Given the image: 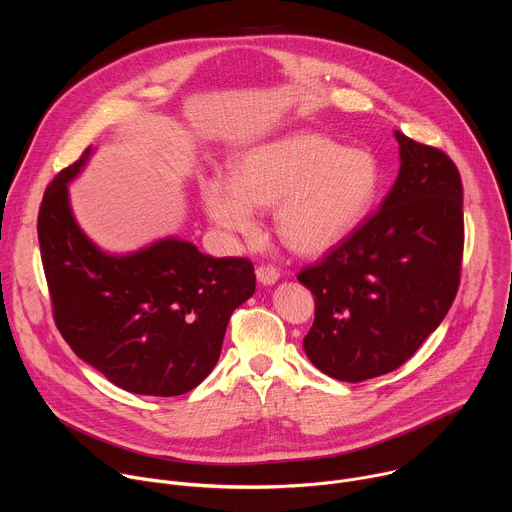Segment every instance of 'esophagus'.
<instances>
[{"mask_svg": "<svg viewBox=\"0 0 512 512\" xmlns=\"http://www.w3.org/2000/svg\"><path fill=\"white\" fill-rule=\"evenodd\" d=\"M255 273H257V281L263 285H271L279 279V269L273 265H259L255 269Z\"/></svg>", "mask_w": 512, "mask_h": 512, "instance_id": "obj_1", "label": "esophagus"}]
</instances>
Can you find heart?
I'll list each match as a JSON object with an SVG mask.
<instances>
[{
  "instance_id": "heart-1",
  "label": "heart",
  "mask_w": 512,
  "mask_h": 512,
  "mask_svg": "<svg viewBox=\"0 0 512 512\" xmlns=\"http://www.w3.org/2000/svg\"><path fill=\"white\" fill-rule=\"evenodd\" d=\"M379 186L371 152L302 131L253 145L235 160L233 178H204L202 202L212 223L239 235L257 231L255 206H275V233L283 245L320 255L358 227Z\"/></svg>"
}]
</instances>
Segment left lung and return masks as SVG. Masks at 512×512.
I'll return each mask as SVG.
<instances>
[{
	"label": "left lung",
	"mask_w": 512,
	"mask_h": 512,
	"mask_svg": "<svg viewBox=\"0 0 512 512\" xmlns=\"http://www.w3.org/2000/svg\"><path fill=\"white\" fill-rule=\"evenodd\" d=\"M395 137L401 168L379 210L298 273L316 302L306 354L346 383L399 369L442 324L460 285V172L442 150Z\"/></svg>",
	"instance_id": "left-lung-1"
}]
</instances>
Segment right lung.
Listing matches in <instances>:
<instances>
[{
  "label": "right lung",
  "mask_w": 512,
  "mask_h": 512,
  "mask_svg": "<svg viewBox=\"0 0 512 512\" xmlns=\"http://www.w3.org/2000/svg\"><path fill=\"white\" fill-rule=\"evenodd\" d=\"M89 154L48 184L38 212L56 328L113 385L137 395H184L210 375L231 314L255 294L253 263L216 259L180 239L123 257L103 253L68 204L66 184Z\"/></svg>",
  "instance_id": "obj_1"
}]
</instances>
